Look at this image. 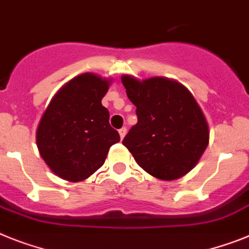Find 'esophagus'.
Returning <instances> with one entry per match:
<instances>
[{
  "label": "esophagus",
  "instance_id": "1",
  "mask_svg": "<svg viewBox=\"0 0 249 249\" xmlns=\"http://www.w3.org/2000/svg\"><path fill=\"white\" fill-rule=\"evenodd\" d=\"M125 134H126V127H122V129L119 130V135H120V138H122V139H124Z\"/></svg>",
  "mask_w": 249,
  "mask_h": 249
}]
</instances>
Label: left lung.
Here are the masks:
<instances>
[{
	"mask_svg": "<svg viewBox=\"0 0 249 249\" xmlns=\"http://www.w3.org/2000/svg\"><path fill=\"white\" fill-rule=\"evenodd\" d=\"M138 123L123 144L140 168L161 180L193 169L209 142L208 123L192 92L176 80L122 77Z\"/></svg>",
	"mask_w": 249,
	"mask_h": 249,
	"instance_id": "1",
	"label": "left lung"
}]
</instances>
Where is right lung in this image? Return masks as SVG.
Segmentation results:
<instances>
[{"mask_svg": "<svg viewBox=\"0 0 249 249\" xmlns=\"http://www.w3.org/2000/svg\"><path fill=\"white\" fill-rule=\"evenodd\" d=\"M109 85L110 80L81 73L65 84L45 110L36 144L47 166L61 179L85 180L105 163L110 146L120 142L101 104Z\"/></svg>", "mask_w": 249, "mask_h": 249, "instance_id": "1", "label": "right lung"}]
</instances>
